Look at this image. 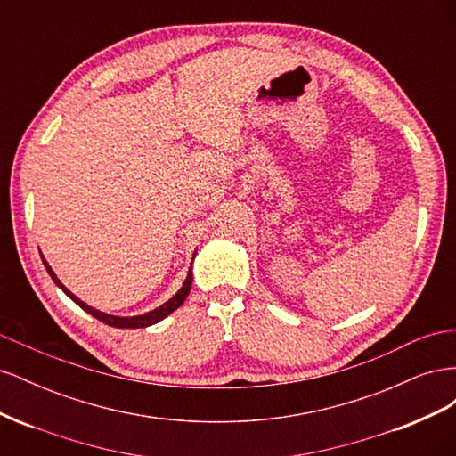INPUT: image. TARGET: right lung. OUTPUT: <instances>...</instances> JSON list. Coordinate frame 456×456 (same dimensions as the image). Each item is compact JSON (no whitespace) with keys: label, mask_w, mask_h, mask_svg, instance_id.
<instances>
[{"label":"right lung","mask_w":456,"mask_h":456,"mask_svg":"<svg viewBox=\"0 0 456 456\" xmlns=\"http://www.w3.org/2000/svg\"><path fill=\"white\" fill-rule=\"evenodd\" d=\"M194 256H196V253H194ZM41 260H44V265H45V268H47V272H49V275H51V280H53L54 283H57V285L62 289V291L76 302V305H77L79 308H84L87 314H91L93 317H96V320H99V322H102V323H106V325H110V327H118V329H141V327H150V325H154V323L161 322L163 317H167L169 314H173V312L186 300V297L190 295V289H191V280H194V273H191V266H190L188 275H186V280H184L183 287L178 289V291L175 293V297H171L167 302H163V305L158 306L156 310L141 314V315L121 317V315L104 314V312H101V310H94L93 306L86 305L84 300H79L72 291H68V289L62 285V281L57 278V273H54L53 268L47 265V260L44 258V255H41Z\"/></svg>","instance_id":"add662e5"}]
</instances>
